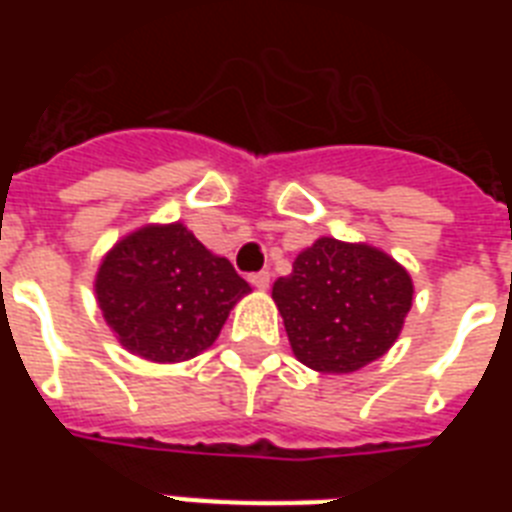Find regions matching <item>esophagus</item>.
I'll use <instances>...</instances> for the list:
<instances>
[{"label": "esophagus", "mask_w": 512, "mask_h": 512, "mask_svg": "<svg viewBox=\"0 0 512 512\" xmlns=\"http://www.w3.org/2000/svg\"><path fill=\"white\" fill-rule=\"evenodd\" d=\"M249 284H252L255 289H268V284H271V273L268 271L252 273V276H249Z\"/></svg>", "instance_id": "esophagus-1"}]
</instances>
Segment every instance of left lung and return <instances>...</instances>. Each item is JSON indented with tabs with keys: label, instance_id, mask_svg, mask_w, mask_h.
<instances>
[{
	"label": "left lung",
	"instance_id": "8db88e82",
	"mask_svg": "<svg viewBox=\"0 0 512 512\" xmlns=\"http://www.w3.org/2000/svg\"><path fill=\"white\" fill-rule=\"evenodd\" d=\"M412 279L385 252L319 239L273 284L295 356L316 372L348 374L396 342L412 308Z\"/></svg>",
	"mask_w": 512,
	"mask_h": 512
}]
</instances>
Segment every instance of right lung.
Instances as JSON below:
<instances>
[{"mask_svg": "<svg viewBox=\"0 0 512 512\" xmlns=\"http://www.w3.org/2000/svg\"><path fill=\"white\" fill-rule=\"evenodd\" d=\"M98 305L124 348L159 364L199 356L236 300L252 292L185 225H146L116 244L95 279Z\"/></svg>", "mask_w": 512, "mask_h": 512, "instance_id": "1", "label": "right lung"}]
</instances>
